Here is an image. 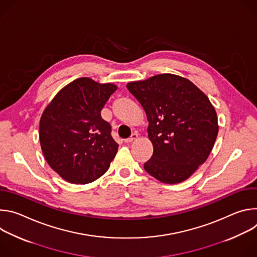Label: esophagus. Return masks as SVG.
<instances>
[{
    "label": "esophagus",
    "instance_id": "esophagus-1",
    "mask_svg": "<svg viewBox=\"0 0 257 257\" xmlns=\"http://www.w3.org/2000/svg\"><path fill=\"white\" fill-rule=\"evenodd\" d=\"M137 138H138V134H137V133H132V135H131L129 138L125 139V142H126V143H130V142L136 140Z\"/></svg>",
    "mask_w": 257,
    "mask_h": 257
}]
</instances>
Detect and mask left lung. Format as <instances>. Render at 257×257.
<instances>
[{
	"instance_id": "obj_1",
	"label": "left lung",
	"mask_w": 257,
	"mask_h": 257,
	"mask_svg": "<svg viewBox=\"0 0 257 257\" xmlns=\"http://www.w3.org/2000/svg\"><path fill=\"white\" fill-rule=\"evenodd\" d=\"M127 88L149 121L154 154L144 170L167 184L185 181L206 161L217 136V117L208 97L174 74L130 82Z\"/></svg>"
}]
</instances>
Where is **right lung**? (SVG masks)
<instances>
[{
    "mask_svg": "<svg viewBox=\"0 0 257 257\" xmlns=\"http://www.w3.org/2000/svg\"><path fill=\"white\" fill-rule=\"evenodd\" d=\"M116 90L112 83L82 77L62 88L46 107L40 122L42 151L64 180L87 184L109 168L119 145L100 111Z\"/></svg>",
    "mask_w": 257,
    "mask_h": 257,
    "instance_id": "1",
    "label": "right lung"
}]
</instances>
